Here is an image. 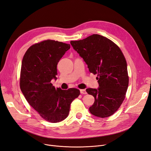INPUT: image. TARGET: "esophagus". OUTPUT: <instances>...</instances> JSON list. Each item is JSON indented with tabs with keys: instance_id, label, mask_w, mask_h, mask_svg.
Here are the masks:
<instances>
[{
	"instance_id": "34e87169",
	"label": "esophagus",
	"mask_w": 151,
	"mask_h": 151,
	"mask_svg": "<svg viewBox=\"0 0 151 151\" xmlns=\"http://www.w3.org/2000/svg\"><path fill=\"white\" fill-rule=\"evenodd\" d=\"M80 91H81V94H83V95L87 94V91H86V90H85L82 89V90H80Z\"/></svg>"
}]
</instances>
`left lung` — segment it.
Returning a JSON list of instances; mask_svg holds the SVG:
<instances>
[{
  "mask_svg": "<svg viewBox=\"0 0 151 151\" xmlns=\"http://www.w3.org/2000/svg\"><path fill=\"white\" fill-rule=\"evenodd\" d=\"M70 44L90 73L98 76L99 87L86 90L95 98L90 112L101 118L112 116L123 103L128 86L127 64L122 52L112 40L98 34L70 41Z\"/></svg>",
  "mask_w": 151,
  "mask_h": 151,
  "instance_id": "left-lung-1",
  "label": "left lung"
}]
</instances>
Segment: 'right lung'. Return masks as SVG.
I'll return each mask as SVG.
<instances>
[{
    "label": "right lung",
    "instance_id": "obj_1",
    "mask_svg": "<svg viewBox=\"0 0 151 151\" xmlns=\"http://www.w3.org/2000/svg\"><path fill=\"white\" fill-rule=\"evenodd\" d=\"M69 48L61 42L42 41L27 49L21 63V90L28 103L51 123L65 119L70 103L80 95L77 88H56L51 83L57 79V64Z\"/></svg>",
    "mask_w": 151,
    "mask_h": 151
}]
</instances>
